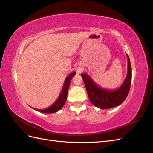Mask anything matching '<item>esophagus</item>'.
I'll return each mask as SVG.
<instances>
[{"label":"esophagus","mask_w":153,"mask_h":153,"mask_svg":"<svg viewBox=\"0 0 153 153\" xmlns=\"http://www.w3.org/2000/svg\"><path fill=\"white\" fill-rule=\"evenodd\" d=\"M76 70L77 73H80L82 71V67L80 66H77L76 67Z\"/></svg>","instance_id":"obj_1"}]
</instances>
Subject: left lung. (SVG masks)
Returning <instances> with one entry per match:
<instances>
[{
    "instance_id": "obj_1",
    "label": "left lung",
    "mask_w": 153,
    "mask_h": 153,
    "mask_svg": "<svg viewBox=\"0 0 153 153\" xmlns=\"http://www.w3.org/2000/svg\"><path fill=\"white\" fill-rule=\"evenodd\" d=\"M128 73L122 85L116 90L103 89L97 85L86 73H82L88 96L92 105L100 109L111 108L121 105L126 98L131 82V66L128 55Z\"/></svg>"
}]
</instances>
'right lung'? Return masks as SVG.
I'll return each mask as SVG.
<instances>
[{
	"label": "right lung",
	"mask_w": 153,
	"mask_h": 153,
	"mask_svg": "<svg viewBox=\"0 0 153 153\" xmlns=\"http://www.w3.org/2000/svg\"><path fill=\"white\" fill-rule=\"evenodd\" d=\"M75 71H73L71 73L70 75H69L66 78L65 82H64V85L62 87V91L60 94L59 96L58 97V98L57 100L55 101V103L51 105L50 107L46 108V109H43V110H39V109H35L34 110L38 111V112H42V113H54L56 112L59 110H61L63 106L65 104L66 100H67V96H68V89L69 87V85H70V82L72 79V78L73 77L74 75H75Z\"/></svg>",
	"instance_id": "obj_1"
}]
</instances>
